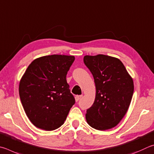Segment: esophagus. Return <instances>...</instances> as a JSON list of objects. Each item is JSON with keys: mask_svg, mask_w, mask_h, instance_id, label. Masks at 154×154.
Listing matches in <instances>:
<instances>
[{"mask_svg": "<svg viewBox=\"0 0 154 154\" xmlns=\"http://www.w3.org/2000/svg\"><path fill=\"white\" fill-rule=\"evenodd\" d=\"M82 95H76L75 97V101H79L80 99H81V97H82Z\"/></svg>", "mask_w": 154, "mask_h": 154, "instance_id": "34e87169", "label": "esophagus"}]
</instances>
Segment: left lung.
Returning <instances> with one entry per match:
<instances>
[{
  "label": "left lung",
  "instance_id": "obj_1",
  "mask_svg": "<svg viewBox=\"0 0 154 154\" xmlns=\"http://www.w3.org/2000/svg\"><path fill=\"white\" fill-rule=\"evenodd\" d=\"M84 63L93 74L96 87L95 101L87 110V122L97 130L112 128L130 106L133 80L122 61L113 57L86 55Z\"/></svg>",
  "mask_w": 154,
  "mask_h": 154
}]
</instances>
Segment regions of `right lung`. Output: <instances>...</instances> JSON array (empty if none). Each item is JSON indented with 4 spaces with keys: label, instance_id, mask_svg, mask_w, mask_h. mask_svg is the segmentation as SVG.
I'll use <instances>...</instances> for the list:
<instances>
[{
    "label": "right lung",
    "instance_id": "obj_1",
    "mask_svg": "<svg viewBox=\"0 0 154 154\" xmlns=\"http://www.w3.org/2000/svg\"><path fill=\"white\" fill-rule=\"evenodd\" d=\"M74 56L52 55L36 59L21 78L19 93L27 116L37 128L53 131L64 123L75 99L66 75Z\"/></svg>",
    "mask_w": 154,
    "mask_h": 154
}]
</instances>
